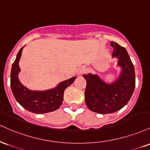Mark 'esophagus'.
Here are the masks:
<instances>
[{
    "label": "esophagus",
    "mask_w": 150,
    "mask_h": 150,
    "mask_svg": "<svg viewBox=\"0 0 150 150\" xmlns=\"http://www.w3.org/2000/svg\"><path fill=\"white\" fill-rule=\"evenodd\" d=\"M86 71V69L83 67H79L78 69V70H77V74H78V75H82L83 74V72Z\"/></svg>",
    "instance_id": "obj_1"
}]
</instances>
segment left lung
<instances>
[{"label": "left lung", "instance_id": "obj_1", "mask_svg": "<svg viewBox=\"0 0 150 150\" xmlns=\"http://www.w3.org/2000/svg\"><path fill=\"white\" fill-rule=\"evenodd\" d=\"M112 57H117L121 71L115 81L108 83L98 74H83L86 80L85 101L90 110L106 114L120 110L131 99L135 86L134 66L126 48L115 42Z\"/></svg>", "mask_w": 150, "mask_h": 150}]
</instances>
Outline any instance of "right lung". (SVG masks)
Masks as SVG:
<instances>
[{
  "label": "right lung",
  "instance_id": "add662e5",
  "mask_svg": "<svg viewBox=\"0 0 150 150\" xmlns=\"http://www.w3.org/2000/svg\"><path fill=\"white\" fill-rule=\"evenodd\" d=\"M23 47L19 50L12 66L10 86L16 100L26 110L36 114H44L57 110L62 103L64 90L74 81L76 76L59 83L55 88L44 91H31L19 81V61Z\"/></svg>",
  "mask_w": 150,
  "mask_h": 150
}]
</instances>
